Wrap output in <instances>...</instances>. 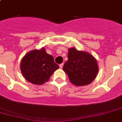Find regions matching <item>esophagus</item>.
Segmentation results:
<instances>
[{"label":"esophagus","instance_id":"1","mask_svg":"<svg viewBox=\"0 0 122 122\" xmlns=\"http://www.w3.org/2000/svg\"><path fill=\"white\" fill-rule=\"evenodd\" d=\"M63 65H64V64H63V63H61V64H60V65H59V68H62L63 67Z\"/></svg>","mask_w":122,"mask_h":122}]
</instances>
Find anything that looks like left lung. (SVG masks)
Listing matches in <instances>:
<instances>
[{
    "label": "left lung",
    "instance_id": "8db88e82",
    "mask_svg": "<svg viewBox=\"0 0 122 122\" xmlns=\"http://www.w3.org/2000/svg\"><path fill=\"white\" fill-rule=\"evenodd\" d=\"M68 58L63 66V70L73 84L86 85L94 80L98 73V66L91 54L72 47L69 49Z\"/></svg>",
    "mask_w": 122,
    "mask_h": 122
}]
</instances>
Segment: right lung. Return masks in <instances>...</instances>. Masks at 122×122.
<instances>
[{
  "label": "right lung",
  "mask_w": 122,
  "mask_h": 122,
  "mask_svg": "<svg viewBox=\"0 0 122 122\" xmlns=\"http://www.w3.org/2000/svg\"><path fill=\"white\" fill-rule=\"evenodd\" d=\"M20 68L26 80L33 84L42 85L49 80L59 66L54 62V57L42 48L26 54L22 59Z\"/></svg>",
  "instance_id": "right-lung-1"
}]
</instances>
